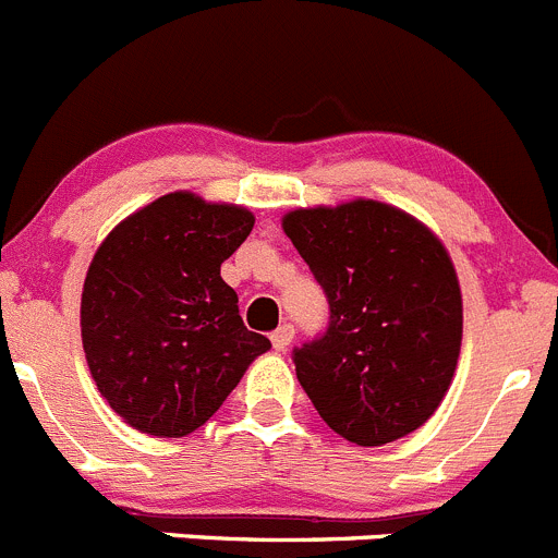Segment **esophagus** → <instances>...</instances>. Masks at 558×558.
<instances>
[{
    "mask_svg": "<svg viewBox=\"0 0 558 558\" xmlns=\"http://www.w3.org/2000/svg\"><path fill=\"white\" fill-rule=\"evenodd\" d=\"M291 341H294V327L291 325H280L278 330L272 332V347L278 352H283Z\"/></svg>",
    "mask_w": 558,
    "mask_h": 558,
    "instance_id": "obj_1",
    "label": "esophagus"
}]
</instances>
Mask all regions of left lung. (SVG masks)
Here are the masks:
<instances>
[{
	"instance_id": "1",
	"label": "left lung",
	"mask_w": 558,
	"mask_h": 558,
	"mask_svg": "<svg viewBox=\"0 0 558 558\" xmlns=\"http://www.w3.org/2000/svg\"><path fill=\"white\" fill-rule=\"evenodd\" d=\"M283 233L330 303L296 379L350 444L385 446L435 415L462 347V291L449 250L390 203L355 197L286 211Z\"/></svg>"
}]
</instances>
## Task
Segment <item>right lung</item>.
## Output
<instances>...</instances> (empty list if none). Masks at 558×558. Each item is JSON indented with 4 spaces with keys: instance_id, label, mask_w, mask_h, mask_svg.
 <instances>
[{
    "instance_id": "add662e5",
    "label": "right lung",
    "mask_w": 558,
    "mask_h": 558,
    "mask_svg": "<svg viewBox=\"0 0 558 558\" xmlns=\"http://www.w3.org/2000/svg\"><path fill=\"white\" fill-rule=\"evenodd\" d=\"M253 226L244 206L179 190L98 244L82 289V347L98 393L137 432H195L272 347L244 327L220 275Z\"/></svg>"
}]
</instances>
